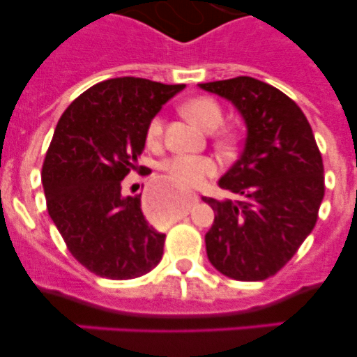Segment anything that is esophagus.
Listing matches in <instances>:
<instances>
[{
    "label": "esophagus",
    "mask_w": 357,
    "mask_h": 357,
    "mask_svg": "<svg viewBox=\"0 0 357 357\" xmlns=\"http://www.w3.org/2000/svg\"><path fill=\"white\" fill-rule=\"evenodd\" d=\"M199 200H200V197L197 195V193H192V195H190V204H197Z\"/></svg>",
    "instance_id": "esophagus-1"
}]
</instances>
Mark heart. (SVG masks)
Returning <instances> with one entry per match:
<instances>
[{"instance_id": "1", "label": "heart", "mask_w": 357, "mask_h": 357, "mask_svg": "<svg viewBox=\"0 0 357 357\" xmlns=\"http://www.w3.org/2000/svg\"><path fill=\"white\" fill-rule=\"evenodd\" d=\"M183 112L190 121L195 122L197 126L205 131H214L219 128L225 117L222 107L219 105L218 100L211 98V96H197V98L190 100L183 105ZM164 135V117L155 115L150 121L149 128H146V142L149 145H157ZM219 142L222 145H229L233 142V135L229 131L219 132ZM164 171L171 178V181L178 183V185L186 186V188H193L199 186L212 174H215L218 165L211 157L205 155H188V153H179L164 162ZM178 211V202L174 199H165L158 207V215L162 218H171Z\"/></svg>"}]
</instances>
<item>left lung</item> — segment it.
Listing matches in <instances>:
<instances>
[{
  "label": "left lung",
  "mask_w": 357,
  "mask_h": 357,
  "mask_svg": "<svg viewBox=\"0 0 357 357\" xmlns=\"http://www.w3.org/2000/svg\"><path fill=\"white\" fill-rule=\"evenodd\" d=\"M243 115V152L219 179L235 200L204 197L214 211L205 235L208 261L240 282H261L290 261L318 221L323 158L301 107L275 86L238 75L204 82Z\"/></svg>",
  "instance_id": "left-lung-1"
}]
</instances>
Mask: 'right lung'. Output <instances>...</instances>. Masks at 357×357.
Returning a JSON list of instances; mask_svg holds the SVG:
<instances>
[{"instance_id":"add662e5","label":"right lung","mask_w":357,"mask_h":357,"mask_svg":"<svg viewBox=\"0 0 357 357\" xmlns=\"http://www.w3.org/2000/svg\"><path fill=\"white\" fill-rule=\"evenodd\" d=\"M185 84L115 77L79 95L60 117L43 162L46 208L75 261L95 275L132 280L160 262L165 235L142 212L139 197L122 195L138 165L146 128Z\"/></svg>"}]
</instances>
